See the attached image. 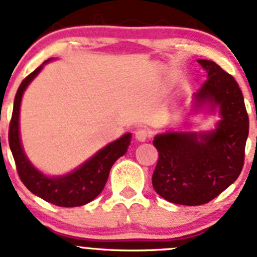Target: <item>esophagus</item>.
I'll return each mask as SVG.
<instances>
[{
    "label": "esophagus",
    "instance_id": "34e87169",
    "mask_svg": "<svg viewBox=\"0 0 257 257\" xmlns=\"http://www.w3.org/2000/svg\"><path fill=\"white\" fill-rule=\"evenodd\" d=\"M152 136V134L149 133L148 130H145V128H139V130L135 133V139L138 142H147Z\"/></svg>",
    "mask_w": 257,
    "mask_h": 257
}]
</instances>
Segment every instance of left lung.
<instances>
[{
	"mask_svg": "<svg viewBox=\"0 0 257 257\" xmlns=\"http://www.w3.org/2000/svg\"><path fill=\"white\" fill-rule=\"evenodd\" d=\"M208 78L194 94L196 105L220 106L221 121L207 134L166 133L153 145L158 161L153 188L166 201L199 206L216 198L234 183L243 169L248 114L237 81L215 61L198 60Z\"/></svg>",
	"mask_w": 257,
	"mask_h": 257,
	"instance_id": "8db88e82",
	"label": "left lung"
}]
</instances>
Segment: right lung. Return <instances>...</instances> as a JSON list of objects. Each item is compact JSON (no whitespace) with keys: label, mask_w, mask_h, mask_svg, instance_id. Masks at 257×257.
I'll return each instance as SVG.
<instances>
[{"label":"right lung","mask_w":257,"mask_h":257,"mask_svg":"<svg viewBox=\"0 0 257 257\" xmlns=\"http://www.w3.org/2000/svg\"><path fill=\"white\" fill-rule=\"evenodd\" d=\"M46 60L45 63H47ZM44 63V64H45ZM44 64L33 70L29 76L23 79L18 88L14 100L13 115L9 126V145L17 171L23 184L33 194L60 207H77L91 202L101 193L108 180L109 171L113 163L123 156L130 145L131 134H126L115 142L106 145L105 148L97 152L91 160L83 163L79 169L60 178H49L36 170L22 149L19 138V110L22 96L27 86L38 74Z\"/></svg>","instance_id":"obj_1"}]
</instances>
